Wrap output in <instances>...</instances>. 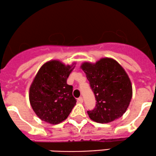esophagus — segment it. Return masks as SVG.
I'll list each match as a JSON object with an SVG mask.
<instances>
[{
	"label": "esophagus",
	"mask_w": 156,
	"mask_h": 156,
	"mask_svg": "<svg viewBox=\"0 0 156 156\" xmlns=\"http://www.w3.org/2000/svg\"><path fill=\"white\" fill-rule=\"evenodd\" d=\"M78 101L79 102V103H82L83 102V98H81V97H80V98H79L78 99Z\"/></svg>",
	"instance_id": "1"
}]
</instances>
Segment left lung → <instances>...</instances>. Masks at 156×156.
Listing matches in <instances>:
<instances>
[{"label":"left lung","mask_w":156,"mask_h":156,"mask_svg":"<svg viewBox=\"0 0 156 156\" xmlns=\"http://www.w3.org/2000/svg\"><path fill=\"white\" fill-rule=\"evenodd\" d=\"M96 98V107L88 112L89 118L98 123H108L121 117L133 95L130 80L122 66L114 58H102L95 63L81 64Z\"/></svg>","instance_id":"obj_1"}]
</instances>
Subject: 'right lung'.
Masks as SVG:
<instances>
[{"label": "right lung", "instance_id": "obj_1", "mask_svg": "<svg viewBox=\"0 0 156 156\" xmlns=\"http://www.w3.org/2000/svg\"><path fill=\"white\" fill-rule=\"evenodd\" d=\"M59 60L45 62L37 72L29 88L32 109L41 120L56 125L67 119L76 104L73 87L67 79L74 69Z\"/></svg>", "mask_w": 156, "mask_h": 156}]
</instances>
